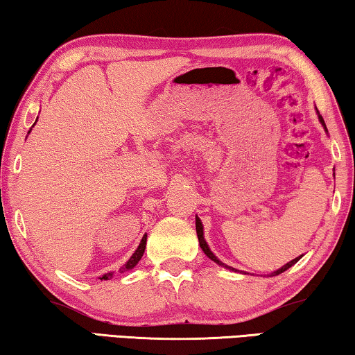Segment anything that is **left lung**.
<instances>
[{
    "label": "left lung",
    "instance_id": "left-lung-1",
    "mask_svg": "<svg viewBox=\"0 0 355 355\" xmlns=\"http://www.w3.org/2000/svg\"><path fill=\"white\" fill-rule=\"evenodd\" d=\"M319 121H320V122H322V125H324V127H325V123H324V119H322V116H319ZM195 225H196V236H198V243H200V248H201V249H203V252H205L206 255H208V257H209L211 260H214V261H216V263H219V265H223V263H222V261H220L219 259H217L214 254H212V252H211V249L208 248V244H206V241H205V238H203V225H201V222H200V219H198V217H196V222H195ZM300 257H302V255H300ZM300 257H297V259H293L292 261H288V263H286L284 266H282V268H279V270H277V271H275V272H272V276H276V275H281V272H284L286 270H288V268H291V266H292V265H295V263H297V261L300 260ZM223 266H227V265H223ZM227 268H232V266H227ZM232 270H233V268H232Z\"/></svg>",
    "mask_w": 355,
    "mask_h": 355
}]
</instances>
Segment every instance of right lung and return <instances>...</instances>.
<instances>
[{"instance_id":"add662e5","label":"right lung","mask_w":355,"mask_h":355,"mask_svg":"<svg viewBox=\"0 0 355 355\" xmlns=\"http://www.w3.org/2000/svg\"><path fill=\"white\" fill-rule=\"evenodd\" d=\"M146 241H147V234H144L143 236V239H141V243H139V246H138V249L135 250V254L132 255V257H130V260L127 261V263H125L122 268H121V272L122 271H127V270H132L133 266H136V263H138V261L141 260V257H143V254H144V249H146ZM109 277H112V272H107V275H105V276H101L100 279L103 281V279H109Z\"/></svg>"}]
</instances>
